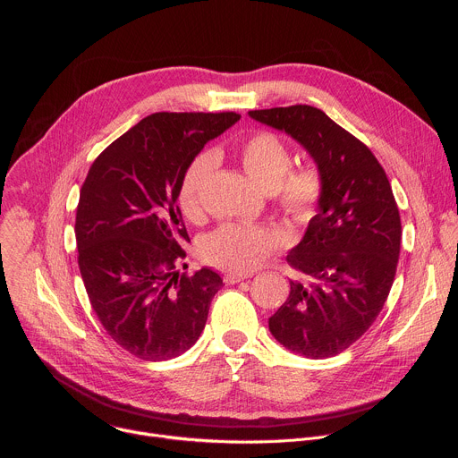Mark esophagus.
<instances>
[{
	"label": "esophagus",
	"instance_id": "34e87169",
	"mask_svg": "<svg viewBox=\"0 0 458 458\" xmlns=\"http://www.w3.org/2000/svg\"><path fill=\"white\" fill-rule=\"evenodd\" d=\"M248 277H250L248 274L230 272V274H226V276H225V283H228V284H237V283H241V281H244V279H248Z\"/></svg>",
	"mask_w": 458,
	"mask_h": 458
}]
</instances>
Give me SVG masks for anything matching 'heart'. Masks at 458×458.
I'll list each match as a JSON object with an SVG mask.
<instances>
[{
	"label": "heart",
	"mask_w": 458,
	"mask_h": 458,
	"mask_svg": "<svg viewBox=\"0 0 458 458\" xmlns=\"http://www.w3.org/2000/svg\"><path fill=\"white\" fill-rule=\"evenodd\" d=\"M241 163L246 174L265 190H277L286 212L299 221L308 219L322 195V179L311 166H292L286 143L272 132H255L241 145ZM216 157L203 152L186 168L179 186V207L186 217L201 210V193L212 174ZM283 244L279 232L257 225H223L201 242V257L207 263L232 270L250 272Z\"/></svg>",
	"instance_id": "1"
}]
</instances>
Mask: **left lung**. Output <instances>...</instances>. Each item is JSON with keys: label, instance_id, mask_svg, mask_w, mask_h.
<instances>
[{"label": "left lung", "instance_id": "1", "mask_svg": "<svg viewBox=\"0 0 458 458\" xmlns=\"http://www.w3.org/2000/svg\"><path fill=\"white\" fill-rule=\"evenodd\" d=\"M248 115L295 140L322 179L317 214L286 255L306 281H290L270 332L293 353L334 357L366 334L394 284L403 235L394 191L371 150L322 110L293 105Z\"/></svg>", "mask_w": 458, "mask_h": 458}]
</instances>
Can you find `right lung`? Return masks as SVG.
<instances>
[{
  "label": "right lung",
  "mask_w": 458,
  "mask_h": 458,
  "mask_svg": "<svg viewBox=\"0 0 458 458\" xmlns=\"http://www.w3.org/2000/svg\"><path fill=\"white\" fill-rule=\"evenodd\" d=\"M239 117L152 114L99 154L81 186L76 242L90 304L106 334L143 360L190 350L223 286L208 267L179 276L190 237L177 199L190 163Z\"/></svg>",
  "instance_id": "obj_1"
}]
</instances>
